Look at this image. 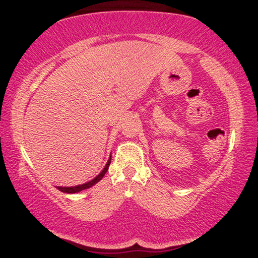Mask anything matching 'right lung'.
<instances>
[{
	"instance_id": "right-lung-1",
	"label": "right lung",
	"mask_w": 258,
	"mask_h": 258,
	"mask_svg": "<svg viewBox=\"0 0 258 258\" xmlns=\"http://www.w3.org/2000/svg\"><path fill=\"white\" fill-rule=\"evenodd\" d=\"M110 161H111V158L108 160V163L106 165V167L103 168V171L99 174V175L93 178L92 181L87 182L85 183V184H82V185H77V186H69V187H64V186H56V189H58L59 191L61 192H64V194H76V192H80L82 190H85V189H89V187H91L92 185H94L95 183H98L101 178L104 176V174L107 173L108 168H109V165H110Z\"/></svg>"
}]
</instances>
